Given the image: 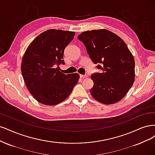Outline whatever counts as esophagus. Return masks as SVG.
Segmentation results:
<instances>
[{"label": "esophagus", "mask_w": 155, "mask_h": 155, "mask_svg": "<svg viewBox=\"0 0 155 155\" xmlns=\"http://www.w3.org/2000/svg\"><path fill=\"white\" fill-rule=\"evenodd\" d=\"M80 77L84 78H87V74H84V75H82V74H80Z\"/></svg>", "instance_id": "1"}]
</instances>
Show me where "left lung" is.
I'll return each mask as SVG.
<instances>
[{
	"label": "left lung",
	"mask_w": 155,
	"mask_h": 155,
	"mask_svg": "<svg viewBox=\"0 0 155 155\" xmlns=\"http://www.w3.org/2000/svg\"><path fill=\"white\" fill-rule=\"evenodd\" d=\"M82 41L92 61L102 73L91 74L92 97L104 104H113L122 100L134 81V60L123 40L105 29L81 33Z\"/></svg>",
	"instance_id": "obj_1"
}]
</instances>
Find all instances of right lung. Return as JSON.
Returning a JSON list of instances; mask_svg holds the SVG:
<instances>
[{
  "instance_id": "1",
  "label": "right lung",
  "mask_w": 155,
  "mask_h": 155,
  "mask_svg": "<svg viewBox=\"0 0 155 155\" xmlns=\"http://www.w3.org/2000/svg\"><path fill=\"white\" fill-rule=\"evenodd\" d=\"M74 31L48 29L29 45L21 64V71L29 91L38 102L54 106L64 101L77 84L78 73L65 74L59 66L64 62L66 47Z\"/></svg>"
}]
</instances>
